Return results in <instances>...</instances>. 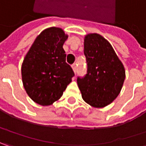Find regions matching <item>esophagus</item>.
Returning <instances> with one entry per match:
<instances>
[{"label": "esophagus", "mask_w": 146, "mask_h": 146, "mask_svg": "<svg viewBox=\"0 0 146 146\" xmlns=\"http://www.w3.org/2000/svg\"><path fill=\"white\" fill-rule=\"evenodd\" d=\"M72 68H73V71L76 73V72H77V68H78V67H77V64H72Z\"/></svg>", "instance_id": "34e87169"}]
</instances>
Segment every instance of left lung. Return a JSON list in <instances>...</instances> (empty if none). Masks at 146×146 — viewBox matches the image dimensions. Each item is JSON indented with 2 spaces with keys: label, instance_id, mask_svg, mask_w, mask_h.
<instances>
[{
  "label": "left lung",
  "instance_id": "obj_1",
  "mask_svg": "<svg viewBox=\"0 0 146 146\" xmlns=\"http://www.w3.org/2000/svg\"><path fill=\"white\" fill-rule=\"evenodd\" d=\"M84 55L86 73L77 79L82 99L93 107H105L121 92L124 67L110 42L96 33L86 36Z\"/></svg>",
  "mask_w": 146,
  "mask_h": 146
}]
</instances>
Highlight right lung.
Returning a JSON list of instances; mask_svg holds the SVG:
<instances>
[{"label":"right lung","mask_w":146,"mask_h":146,"mask_svg":"<svg viewBox=\"0 0 146 146\" xmlns=\"http://www.w3.org/2000/svg\"><path fill=\"white\" fill-rule=\"evenodd\" d=\"M67 38L59 28L46 29L36 38L23 60V86L29 97L39 105H52L58 100L74 76L63 49Z\"/></svg>","instance_id":"obj_1"}]
</instances>
